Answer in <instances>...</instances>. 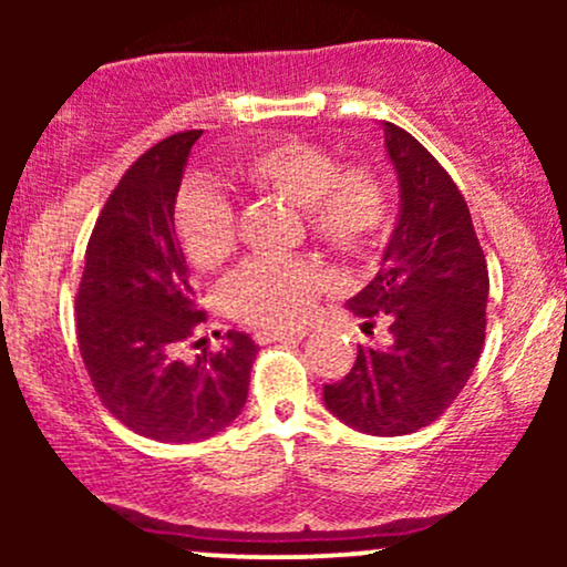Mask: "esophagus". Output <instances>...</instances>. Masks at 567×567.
<instances>
[{"instance_id": "obj_1", "label": "esophagus", "mask_w": 567, "mask_h": 567, "mask_svg": "<svg viewBox=\"0 0 567 567\" xmlns=\"http://www.w3.org/2000/svg\"><path fill=\"white\" fill-rule=\"evenodd\" d=\"M303 336H309L306 328H277V330H258L256 341L258 343H271V341H301Z\"/></svg>"}]
</instances>
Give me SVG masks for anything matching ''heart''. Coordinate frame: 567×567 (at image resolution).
<instances>
[{
  "label": "heart",
  "instance_id": "1",
  "mask_svg": "<svg viewBox=\"0 0 567 567\" xmlns=\"http://www.w3.org/2000/svg\"><path fill=\"white\" fill-rule=\"evenodd\" d=\"M234 175L256 192L301 207L311 237L338 258L360 261L383 243L392 197L368 162H341L317 141H279L245 154ZM181 252L197 271H218L237 247V218L224 192L192 181L173 207ZM328 288V275L309 258H261L245 264L226 285L237 320L256 328H288L306 320Z\"/></svg>",
  "mask_w": 567,
  "mask_h": 567
}]
</instances>
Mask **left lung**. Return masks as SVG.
I'll list each match as a JSON object with an SVG mask.
<instances>
[{
  "mask_svg": "<svg viewBox=\"0 0 567 567\" xmlns=\"http://www.w3.org/2000/svg\"><path fill=\"white\" fill-rule=\"evenodd\" d=\"M383 135L402 207L379 275L349 309L365 333L386 322L392 347L360 343L324 405L360 432L396 437L437 421L470 381L485 343L487 264L445 167L408 130L383 122Z\"/></svg>",
  "mask_w": 567,
  "mask_h": 567,
  "instance_id": "1",
  "label": "left lung"
}]
</instances>
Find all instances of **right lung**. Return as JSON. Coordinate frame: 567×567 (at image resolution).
Segmentation results:
<instances>
[{"mask_svg": "<svg viewBox=\"0 0 567 567\" xmlns=\"http://www.w3.org/2000/svg\"><path fill=\"white\" fill-rule=\"evenodd\" d=\"M199 135L175 133L127 167L95 220L76 288V341L103 408L159 442H197L229 426L258 354L250 336L229 330L224 349L181 357L207 322L173 231Z\"/></svg>", "mask_w": 567, "mask_h": 567, "instance_id": "add662e5", "label": "right lung"}]
</instances>
